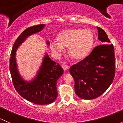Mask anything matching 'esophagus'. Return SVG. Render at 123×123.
Instances as JSON below:
<instances>
[{
    "instance_id": "34e87169",
    "label": "esophagus",
    "mask_w": 123,
    "mask_h": 123,
    "mask_svg": "<svg viewBox=\"0 0 123 123\" xmlns=\"http://www.w3.org/2000/svg\"><path fill=\"white\" fill-rule=\"evenodd\" d=\"M62 68L64 69V71L67 70L69 68V67L67 65H66V64H63V65H62Z\"/></svg>"
}]
</instances>
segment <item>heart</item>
<instances>
[{
  "label": "heart",
  "instance_id": "heart-1",
  "mask_svg": "<svg viewBox=\"0 0 123 123\" xmlns=\"http://www.w3.org/2000/svg\"><path fill=\"white\" fill-rule=\"evenodd\" d=\"M57 40H52L50 47L56 55L63 52L65 47H68L71 56L76 60L85 58L92 48L94 36L89 29L70 28L65 30L59 34Z\"/></svg>",
  "mask_w": 123,
  "mask_h": 123
}]
</instances>
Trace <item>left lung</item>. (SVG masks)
<instances>
[{
    "instance_id": "8db88e82",
    "label": "left lung",
    "mask_w": 123,
    "mask_h": 123,
    "mask_svg": "<svg viewBox=\"0 0 123 123\" xmlns=\"http://www.w3.org/2000/svg\"><path fill=\"white\" fill-rule=\"evenodd\" d=\"M101 44L91 54L69 69L74 78L76 95L83 99H93L102 95L115 76L114 48L104 30L97 27Z\"/></svg>"
}]
</instances>
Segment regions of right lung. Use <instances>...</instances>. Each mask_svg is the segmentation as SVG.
<instances>
[{
	"label": "right lung",
	"mask_w": 123,
	"mask_h": 123,
	"mask_svg": "<svg viewBox=\"0 0 123 123\" xmlns=\"http://www.w3.org/2000/svg\"><path fill=\"white\" fill-rule=\"evenodd\" d=\"M44 26V24H40L25 30L13 44L9 60L10 73L15 90L26 100L41 105L51 104L56 99V81L64 73L62 68L46 54L36 77L30 81H27L19 73L15 56L18 48L26 38L41 31ZM46 44H50L49 41H47Z\"/></svg>",
	"instance_id": "add662e5"
}]
</instances>
